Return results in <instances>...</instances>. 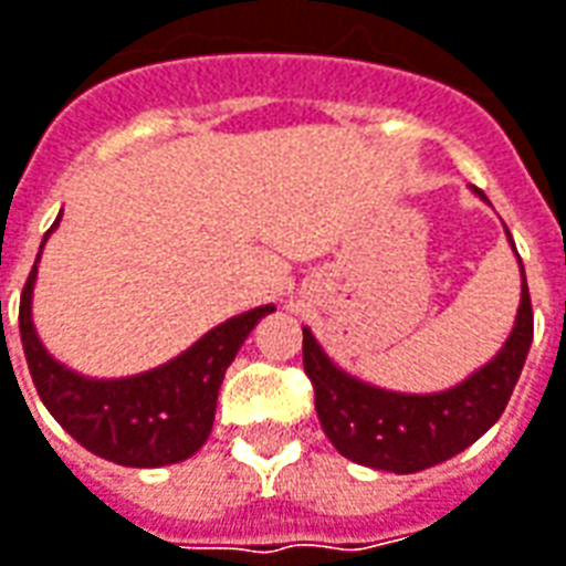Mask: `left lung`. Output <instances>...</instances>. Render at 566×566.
<instances>
[{
  "label": "left lung",
  "mask_w": 566,
  "mask_h": 566,
  "mask_svg": "<svg viewBox=\"0 0 566 566\" xmlns=\"http://www.w3.org/2000/svg\"><path fill=\"white\" fill-rule=\"evenodd\" d=\"M486 201V195L474 188ZM509 244L514 248V241ZM517 253V251H514ZM521 263V256H517ZM533 344V306L521 266V306L509 340L486 365L440 394H396L334 363L303 328V368L315 387V412L344 459L394 474H415L459 455L493 428L509 406Z\"/></svg>",
  "instance_id": "left-lung-1"
}]
</instances>
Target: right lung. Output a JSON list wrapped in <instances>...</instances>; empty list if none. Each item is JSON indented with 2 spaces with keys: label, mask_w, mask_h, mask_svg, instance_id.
<instances>
[{
  "label": "right lung",
  "mask_w": 566,
  "mask_h": 566,
  "mask_svg": "<svg viewBox=\"0 0 566 566\" xmlns=\"http://www.w3.org/2000/svg\"><path fill=\"white\" fill-rule=\"evenodd\" d=\"M57 222L61 217L45 232L42 248L49 234L57 229ZM40 253L21 294L18 325H21L27 368L33 375L45 409L76 443L114 464L164 468L191 459L213 430L217 396L226 368L232 365L241 344L256 328V322L275 313V306L266 303L226 318L222 325L203 334L201 340H195L186 353H179L176 359L157 365L151 371L129 378H86L57 363L42 347L33 325V287H36Z\"/></svg>",
  "instance_id": "obj_1"
}]
</instances>
